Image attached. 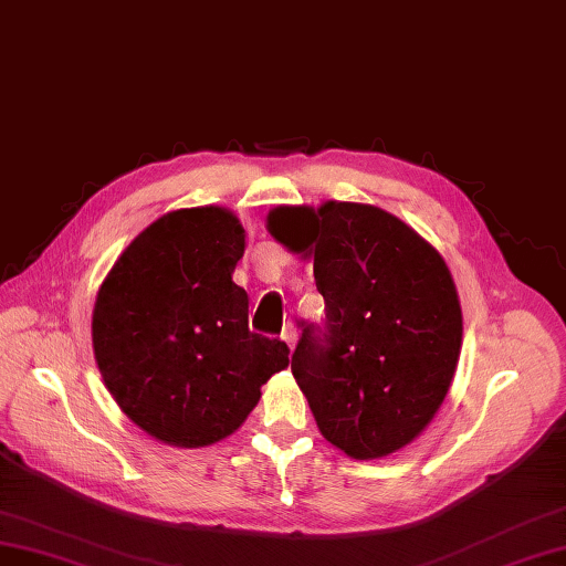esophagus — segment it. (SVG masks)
I'll return each mask as SVG.
<instances>
[{"instance_id": "esophagus-1", "label": "esophagus", "mask_w": 566, "mask_h": 566, "mask_svg": "<svg viewBox=\"0 0 566 566\" xmlns=\"http://www.w3.org/2000/svg\"><path fill=\"white\" fill-rule=\"evenodd\" d=\"M282 338H284V342L289 344V348H294V346H296V338H298V332H296V327L292 325V322H286V325H284Z\"/></svg>"}]
</instances>
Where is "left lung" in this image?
Instances as JSON below:
<instances>
[{"label": "left lung", "instance_id": "1", "mask_svg": "<svg viewBox=\"0 0 566 566\" xmlns=\"http://www.w3.org/2000/svg\"><path fill=\"white\" fill-rule=\"evenodd\" d=\"M274 239L308 249L325 319H301L292 373L322 436L355 460L417 439L450 389L462 344L453 277L433 247L375 206L277 208Z\"/></svg>", "mask_w": 566, "mask_h": 566}]
</instances>
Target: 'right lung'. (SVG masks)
<instances>
[{"label": "right lung", "mask_w": 566, "mask_h": 566, "mask_svg": "<svg viewBox=\"0 0 566 566\" xmlns=\"http://www.w3.org/2000/svg\"><path fill=\"white\" fill-rule=\"evenodd\" d=\"M244 230L222 208H182L149 224L111 268L92 315L106 389L137 427L182 448L241 427L289 346L249 329L232 282Z\"/></svg>", "instance_id": "add662e5"}]
</instances>
